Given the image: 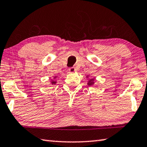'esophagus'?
I'll list each match as a JSON object with an SVG mask.
<instances>
[{"instance_id": "34e87169", "label": "esophagus", "mask_w": 147, "mask_h": 147, "mask_svg": "<svg viewBox=\"0 0 147 147\" xmlns=\"http://www.w3.org/2000/svg\"><path fill=\"white\" fill-rule=\"evenodd\" d=\"M76 71V68H74V67H71V68H69V71L71 72V73H72V72H74Z\"/></svg>"}]
</instances>
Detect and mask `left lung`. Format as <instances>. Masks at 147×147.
I'll list each match as a JSON object with an SVG mask.
<instances>
[{"instance_id": "obj_1", "label": "left lung", "mask_w": 147, "mask_h": 147, "mask_svg": "<svg viewBox=\"0 0 147 147\" xmlns=\"http://www.w3.org/2000/svg\"><path fill=\"white\" fill-rule=\"evenodd\" d=\"M94 84V79H91V80H90V81H88V84L89 86L93 85Z\"/></svg>"}]
</instances>
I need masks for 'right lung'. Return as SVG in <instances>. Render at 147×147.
<instances>
[{"label": "right lung", "mask_w": 147, "mask_h": 147, "mask_svg": "<svg viewBox=\"0 0 147 147\" xmlns=\"http://www.w3.org/2000/svg\"><path fill=\"white\" fill-rule=\"evenodd\" d=\"M51 83H52V84H55L56 82L55 81H52V82H51Z\"/></svg>", "instance_id": "right-lung-1"}]
</instances>
